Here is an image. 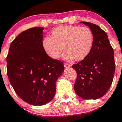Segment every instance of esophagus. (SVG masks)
Instances as JSON below:
<instances>
[{"mask_svg":"<svg viewBox=\"0 0 122 122\" xmlns=\"http://www.w3.org/2000/svg\"><path fill=\"white\" fill-rule=\"evenodd\" d=\"M64 67L66 68H68L70 67V65L67 63H64Z\"/></svg>","mask_w":122,"mask_h":122,"instance_id":"1","label":"esophagus"}]
</instances>
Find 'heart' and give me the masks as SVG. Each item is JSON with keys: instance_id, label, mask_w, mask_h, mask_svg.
<instances>
[{"instance_id": "heart-1", "label": "heart", "mask_w": 122, "mask_h": 122, "mask_svg": "<svg viewBox=\"0 0 122 122\" xmlns=\"http://www.w3.org/2000/svg\"><path fill=\"white\" fill-rule=\"evenodd\" d=\"M94 35L88 27L60 26L54 28L51 36L44 38L42 46L46 54L53 60L61 56L66 61H82L87 57L93 48Z\"/></svg>"}]
</instances>
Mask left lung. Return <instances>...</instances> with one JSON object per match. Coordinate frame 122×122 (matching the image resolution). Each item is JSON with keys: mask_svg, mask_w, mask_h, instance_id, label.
Segmentation results:
<instances>
[{"mask_svg": "<svg viewBox=\"0 0 122 122\" xmlns=\"http://www.w3.org/2000/svg\"><path fill=\"white\" fill-rule=\"evenodd\" d=\"M81 23L93 32L94 44L87 58L72 65L77 74L74 90L82 99L96 100L103 97L112 83L115 71L114 51L107 35L99 26L87 22Z\"/></svg>", "mask_w": 122, "mask_h": 122, "instance_id": "8db88e82", "label": "left lung"}]
</instances>
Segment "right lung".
Returning <instances> with one entry per match:
<instances>
[{"label": "right lung", "instance_id": "add662e5", "mask_svg": "<svg viewBox=\"0 0 122 122\" xmlns=\"http://www.w3.org/2000/svg\"><path fill=\"white\" fill-rule=\"evenodd\" d=\"M44 29L35 27L20 33L11 43L6 58L7 74L13 89L34 106L53 99L56 81L64 71L62 62L50 58L44 50Z\"/></svg>", "mask_w": 122, "mask_h": 122}]
</instances>
